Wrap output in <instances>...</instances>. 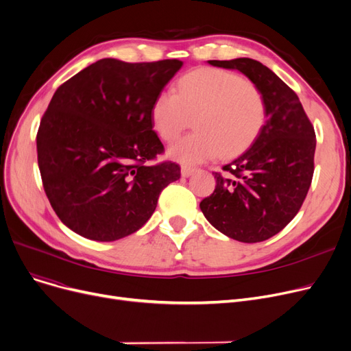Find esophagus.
Listing matches in <instances>:
<instances>
[{
  "label": "esophagus",
  "instance_id": "obj_1",
  "mask_svg": "<svg viewBox=\"0 0 351 351\" xmlns=\"http://www.w3.org/2000/svg\"><path fill=\"white\" fill-rule=\"evenodd\" d=\"M180 173H182V176H183V178H189L191 175H193V173H195V168H191V166L183 165L182 168H180Z\"/></svg>",
  "mask_w": 351,
  "mask_h": 351
}]
</instances>
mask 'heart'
I'll use <instances>...</instances> for the list:
<instances>
[{
	"label": "heart",
	"mask_w": 351,
	"mask_h": 351,
	"mask_svg": "<svg viewBox=\"0 0 351 351\" xmlns=\"http://www.w3.org/2000/svg\"><path fill=\"white\" fill-rule=\"evenodd\" d=\"M195 117L196 134L168 151L183 163L245 152L265 126L266 104L261 89L237 73L199 68L178 81V92L160 90L151 106L155 131L166 142L175 141Z\"/></svg>",
	"instance_id": "b5f03b06"
}]
</instances>
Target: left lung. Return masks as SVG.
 Returning a JSON list of instances; mask_svg holds the SVG:
<instances>
[{
    "mask_svg": "<svg viewBox=\"0 0 351 351\" xmlns=\"http://www.w3.org/2000/svg\"><path fill=\"white\" fill-rule=\"evenodd\" d=\"M237 69L261 89L266 122L249 149L215 172L216 188L200 202L208 222L234 241H267L300 210L315 172L316 134L304 109L276 73L250 58L208 61Z\"/></svg>",
    "mask_w": 351,
    "mask_h": 351,
    "instance_id": "8db88e82",
    "label": "left lung"
}]
</instances>
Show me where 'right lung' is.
Returning <instances> with one entry per match:
<instances>
[{
	"label": "right lung",
	"mask_w": 351,
	"mask_h": 351,
	"mask_svg": "<svg viewBox=\"0 0 351 351\" xmlns=\"http://www.w3.org/2000/svg\"><path fill=\"white\" fill-rule=\"evenodd\" d=\"M183 65L104 58L64 82L36 134L44 191L72 232L114 242L139 230L160 192L180 178L175 162L147 165L163 152L151 106Z\"/></svg>",
	"instance_id": "add662e5"
}]
</instances>
